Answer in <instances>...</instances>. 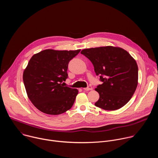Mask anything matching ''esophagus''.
Here are the masks:
<instances>
[{
	"mask_svg": "<svg viewBox=\"0 0 158 158\" xmlns=\"http://www.w3.org/2000/svg\"><path fill=\"white\" fill-rule=\"evenodd\" d=\"M84 91H91V90H93V87L91 85H89L87 87H85L83 89Z\"/></svg>",
	"mask_w": 158,
	"mask_h": 158,
	"instance_id": "esophagus-1",
	"label": "esophagus"
}]
</instances>
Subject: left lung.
I'll return each mask as SVG.
<instances>
[{
    "label": "left lung",
    "mask_w": 158,
    "mask_h": 158,
    "mask_svg": "<svg viewBox=\"0 0 158 158\" xmlns=\"http://www.w3.org/2000/svg\"><path fill=\"white\" fill-rule=\"evenodd\" d=\"M81 53L91 60L102 82L95 89L99 94L95 106L114 110L126 105L138 83V67L134 59L126 50L113 46L85 49Z\"/></svg>",
    "instance_id": "left-lung-1"
}]
</instances>
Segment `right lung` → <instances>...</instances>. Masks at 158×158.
<instances>
[{
	"mask_svg": "<svg viewBox=\"0 0 158 158\" xmlns=\"http://www.w3.org/2000/svg\"><path fill=\"white\" fill-rule=\"evenodd\" d=\"M80 51L46 49L31 58L23 73V81L29 99L40 111L58 115L73 106L78 90L62 82L68 77L69 61Z\"/></svg>",
	"mask_w": 158,
	"mask_h": 158,
	"instance_id": "right-lung-1",
	"label": "right lung"
}]
</instances>
